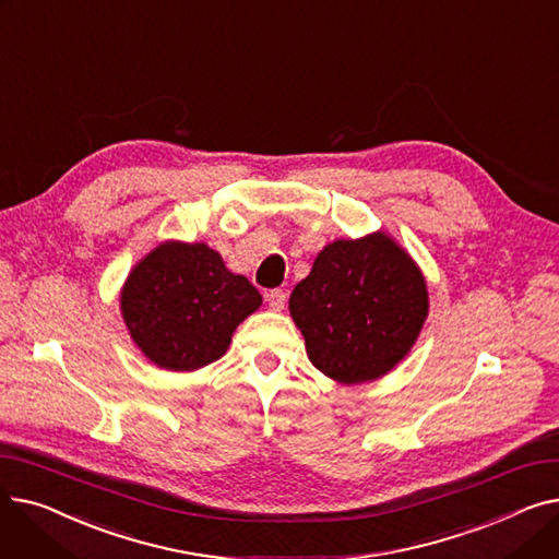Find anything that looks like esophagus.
<instances>
[{"mask_svg": "<svg viewBox=\"0 0 559 559\" xmlns=\"http://www.w3.org/2000/svg\"><path fill=\"white\" fill-rule=\"evenodd\" d=\"M264 299H267V304H270V308L272 310H276V312H281L283 308H285V301H287V295L283 289H270L267 295H264Z\"/></svg>", "mask_w": 559, "mask_h": 559, "instance_id": "obj_1", "label": "esophagus"}]
</instances>
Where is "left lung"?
I'll list each match as a JSON object with an SVG mask.
<instances>
[{"instance_id": "1", "label": "left lung", "mask_w": 559, "mask_h": 559, "mask_svg": "<svg viewBox=\"0 0 559 559\" xmlns=\"http://www.w3.org/2000/svg\"><path fill=\"white\" fill-rule=\"evenodd\" d=\"M310 362L340 383L388 373L413 348L426 314V281L401 247L378 233L319 251L289 297Z\"/></svg>"}]
</instances>
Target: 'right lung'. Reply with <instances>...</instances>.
Masks as SVG:
<instances>
[{
	"instance_id": "obj_1",
	"label": "right lung",
	"mask_w": 559,
	"mask_h": 559,
	"mask_svg": "<svg viewBox=\"0 0 559 559\" xmlns=\"http://www.w3.org/2000/svg\"><path fill=\"white\" fill-rule=\"evenodd\" d=\"M262 297L205 245L165 242L129 274L122 314L142 354L163 369L194 371L219 360L233 331Z\"/></svg>"
}]
</instances>
